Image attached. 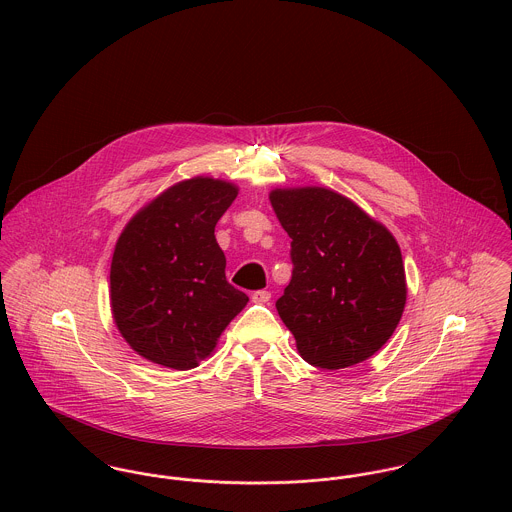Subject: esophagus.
Instances as JSON below:
<instances>
[{"label":"esophagus","mask_w":512,"mask_h":512,"mask_svg":"<svg viewBox=\"0 0 512 512\" xmlns=\"http://www.w3.org/2000/svg\"><path fill=\"white\" fill-rule=\"evenodd\" d=\"M270 297H272V293L266 292V290H258V292L252 293L254 303H268Z\"/></svg>","instance_id":"34e87169"}]
</instances>
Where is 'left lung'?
<instances>
[{"label":"left lung","instance_id":"1","mask_svg":"<svg viewBox=\"0 0 512 512\" xmlns=\"http://www.w3.org/2000/svg\"><path fill=\"white\" fill-rule=\"evenodd\" d=\"M270 203L292 238V282L276 309L301 359L329 370L363 363L404 313L408 288L396 238L325 187L274 189Z\"/></svg>","mask_w":512,"mask_h":512}]
</instances>
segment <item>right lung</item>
<instances>
[{
    "instance_id": "obj_1",
    "label": "right lung",
    "mask_w": 512,
    "mask_h": 512,
    "mask_svg": "<svg viewBox=\"0 0 512 512\" xmlns=\"http://www.w3.org/2000/svg\"><path fill=\"white\" fill-rule=\"evenodd\" d=\"M236 195L234 183L199 175L165 189L124 226L110 266L112 317L147 361L199 366L248 303L226 282L215 238Z\"/></svg>"
}]
</instances>
